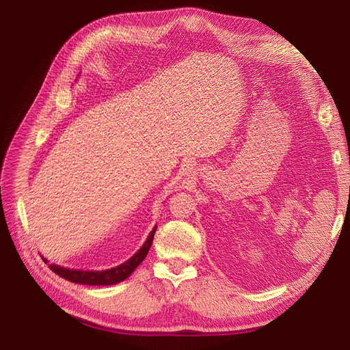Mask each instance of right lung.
<instances>
[{
	"label": "right lung",
	"mask_w": 350,
	"mask_h": 350,
	"mask_svg": "<svg viewBox=\"0 0 350 350\" xmlns=\"http://www.w3.org/2000/svg\"><path fill=\"white\" fill-rule=\"evenodd\" d=\"M156 228L157 226H154V229L150 232V235L144 242V245L139 251H137L130 260H126L125 262L120 264L118 267L103 270V271H83V270H70L66 267L55 266V264H49V269L55 274H58L59 278L66 279L68 282H72V283L90 284V286H102V284L108 286V284H113V283H120L129 278L130 274L137 267H139L142 261L146 258L147 252H149V250L152 247Z\"/></svg>",
	"instance_id": "add662e5"
}]
</instances>
